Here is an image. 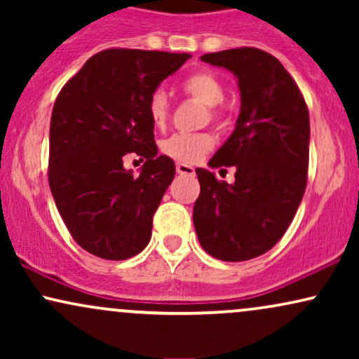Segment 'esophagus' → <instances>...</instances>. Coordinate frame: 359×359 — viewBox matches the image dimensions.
<instances>
[{
	"mask_svg": "<svg viewBox=\"0 0 359 359\" xmlns=\"http://www.w3.org/2000/svg\"><path fill=\"white\" fill-rule=\"evenodd\" d=\"M175 170H177V174H180V175H196V170H194V167L185 165V163H177Z\"/></svg>",
	"mask_w": 359,
	"mask_h": 359,
	"instance_id": "obj_1",
	"label": "esophagus"
}]
</instances>
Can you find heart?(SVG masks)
<instances>
[{
  "mask_svg": "<svg viewBox=\"0 0 359 359\" xmlns=\"http://www.w3.org/2000/svg\"><path fill=\"white\" fill-rule=\"evenodd\" d=\"M182 90L189 97L205 106L208 113L204 114V121L214 123L219 128L228 125V116L221 106V102L224 101L226 89L212 72L199 71L191 74L184 79ZM147 111L155 128L165 126L168 114H170V104H168L167 94L162 89H156L150 94ZM212 143V137L209 133H175L163 140L160 150L163 155L180 163H196L201 156L211 150Z\"/></svg>",
  "mask_w": 359,
  "mask_h": 359,
  "instance_id": "b5f03b06",
  "label": "heart"
}]
</instances>
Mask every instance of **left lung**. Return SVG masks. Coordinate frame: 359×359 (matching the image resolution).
<instances>
[{"instance_id":"8db88e82","label":"left lung","mask_w":359,"mask_h":359,"mask_svg":"<svg viewBox=\"0 0 359 359\" xmlns=\"http://www.w3.org/2000/svg\"><path fill=\"white\" fill-rule=\"evenodd\" d=\"M201 60L238 77L241 109L228 142L209 162L236 168L234 184L196 168L201 194L194 226L201 246L222 262L257 258L280 241L307 185L309 109L282 62L255 47L205 53Z\"/></svg>"}]
</instances>
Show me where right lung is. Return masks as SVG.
I'll list each match as a JSON object with an SVG mask.
<instances>
[{"label":"right lung","mask_w":359,"mask_h":359,"mask_svg":"<svg viewBox=\"0 0 359 359\" xmlns=\"http://www.w3.org/2000/svg\"><path fill=\"white\" fill-rule=\"evenodd\" d=\"M187 59L189 53L108 48L90 57L57 96L48 184L71 236L94 257L126 259L150 241L175 165L156 156L147 102ZM130 153L146 160L140 176L122 167Z\"/></svg>","instance_id":"1"}]
</instances>
